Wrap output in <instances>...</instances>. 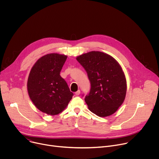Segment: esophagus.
I'll list each match as a JSON object with an SVG mask.
<instances>
[{
    "mask_svg": "<svg viewBox=\"0 0 159 159\" xmlns=\"http://www.w3.org/2000/svg\"><path fill=\"white\" fill-rule=\"evenodd\" d=\"M75 94L76 96H79V95L80 94V90H78L77 92H75Z\"/></svg>",
    "mask_w": 159,
    "mask_h": 159,
    "instance_id": "1",
    "label": "esophagus"
}]
</instances>
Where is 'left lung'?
<instances>
[{
  "label": "left lung",
  "mask_w": 159,
  "mask_h": 159,
  "mask_svg": "<svg viewBox=\"0 0 159 159\" xmlns=\"http://www.w3.org/2000/svg\"><path fill=\"white\" fill-rule=\"evenodd\" d=\"M84 68L90 82L85 101L89 109L99 117L112 115L125 101L127 85L120 63L111 55L98 51L76 58Z\"/></svg>",
  "instance_id": "1"
}]
</instances>
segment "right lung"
Returning <instances> with one entry per match:
<instances>
[{
    "instance_id": "1",
    "label": "right lung",
    "mask_w": 159,
    "mask_h": 159,
    "mask_svg": "<svg viewBox=\"0 0 159 159\" xmlns=\"http://www.w3.org/2000/svg\"><path fill=\"white\" fill-rule=\"evenodd\" d=\"M67 56L50 53L39 58L30 72L27 89L30 99L41 112L57 115L69 104L74 95L60 73Z\"/></svg>"
}]
</instances>
